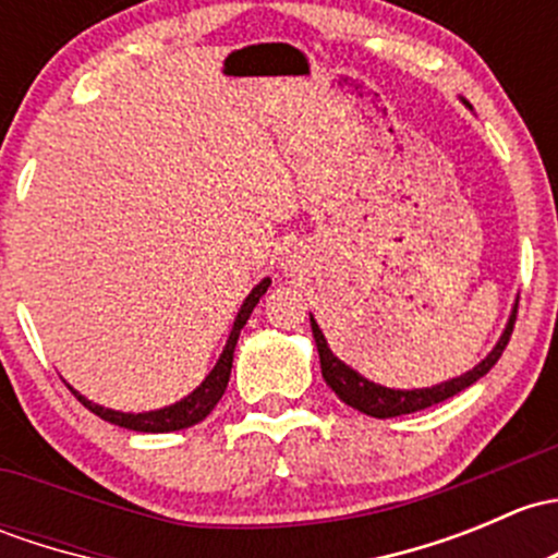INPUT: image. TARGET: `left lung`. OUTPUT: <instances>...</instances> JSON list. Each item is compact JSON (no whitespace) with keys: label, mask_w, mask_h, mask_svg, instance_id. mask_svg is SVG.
<instances>
[{"label":"left lung","mask_w":558,"mask_h":558,"mask_svg":"<svg viewBox=\"0 0 558 558\" xmlns=\"http://www.w3.org/2000/svg\"><path fill=\"white\" fill-rule=\"evenodd\" d=\"M462 104L471 109V104H468L465 98H462ZM515 307H519V299H515L513 313H511V318H508V324H506V331L500 333V339H497V344L492 348V353L486 355L481 363H476L471 372L460 374V377H454V379H447V383H441V385L414 387V390H396V387H385V385L372 383V379H366L363 374H357L355 368H350L348 363L339 361V357L331 353V348H328L324 331H320V326L315 324L313 315H310V326H313L315 344H318L320 372H324L326 385L331 387V390L339 396V401H344L348 407L357 409V412L368 414V417L387 420V417H401V414L422 412V409L433 407V403L447 401V398L457 396V392L465 390V387L478 383V379L484 377V374L489 372V368L495 366L497 361H500L502 350H506L508 339H511V331H513V324H515Z\"/></svg>","instance_id":"8db88e82"}]
</instances>
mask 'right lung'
Wrapping results in <instances>:
<instances>
[{
    "label": "right lung",
    "mask_w": 558,
    "mask_h": 558,
    "mask_svg": "<svg viewBox=\"0 0 558 558\" xmlns=\"http://www.w3.org/2000/svg\"><path fill=\"white\" fill-rule=\"evenodd\" d=\"M269 283H272V280L264 278L262 283L254 286V291H251V294L245 296V302L240 304L238 318H234L232 331H230V337H227L225 350H221L219 361H216V366L210 368L208 377H205L203 383L190 392V396L181 398V401L171 403V407L155 409V412H138V414H133V412H114V409H104V407H98V403L87 401V398L80 396V392L74 390V387H72V392L80 398L82 407L90 409L93 414H98V417H101V420L111 422V425L128 427V430H136V433H173V430H184V427L197 425V422H203L210 412H214V407L221 401V396H225L227 383H230L232 355H234V344H238V337H240V328H243L245 320L251 318V313H254V307H256V304H259V299L267 294Z\"/></svg>",
    "instance_id": "1"
}]
</instances>
